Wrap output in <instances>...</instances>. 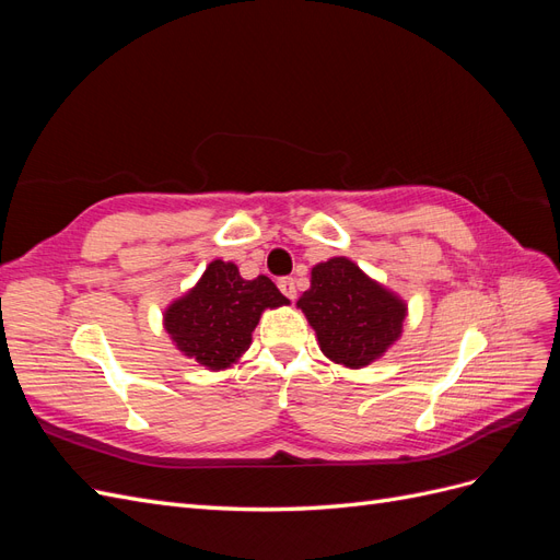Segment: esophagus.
Masks as SVG:
<instances>
[{
    "label": "esophagus",
    "mask_w": 560,
    "mask_h": 560,
    "mask_svg": "<svg viewBox=\"0 0 560 560\" xmlns=\"http://www.w3.org/2000/svg\"><path fill=\"white\" fill-rule=\"evenodd\" d=\"M278 287H280V292L287 296V299H296V280L294 278H280L278 280Z\"/></svg>",
    "instance_id": "obj_1"
}]
</instances>
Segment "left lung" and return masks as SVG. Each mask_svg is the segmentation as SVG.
<instances>
[{
	"label": "left lung",
	"mask_w": 560,
	"mask_h": 560,
	"mask_svg": "<svg viewBox=\"0 0 560 560\" xmlns=\"http://www.w3.org/2000/svg\"><path fill=\"white\" fill-rule=\"evenodd\" d=\"M296 306L315 329L319 350L348 369L378 360L401 336L406 317V303L346 257L317 264Z\"/></svg>",
	"instance_id": "1"
}]
</instances>
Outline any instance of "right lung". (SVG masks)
Segmentation results:
<instances>
[{"label":"right lung","mask_w":560,"mask_h":560,"mask_svg":"<svg viewBox=\"0 0 560 560\" xmlns=\"http://www.w3.org/2000/svg\"><path fill=\"white\" fill-rule=\"evenodd\" d=\"M287 303L270 278L245 280L238 266L214 259L194 290L167 306L163 325L186 358L219 371L243 358L261 313Z\"/></svg>","instance_id":"add662e5"}]
</instances>
